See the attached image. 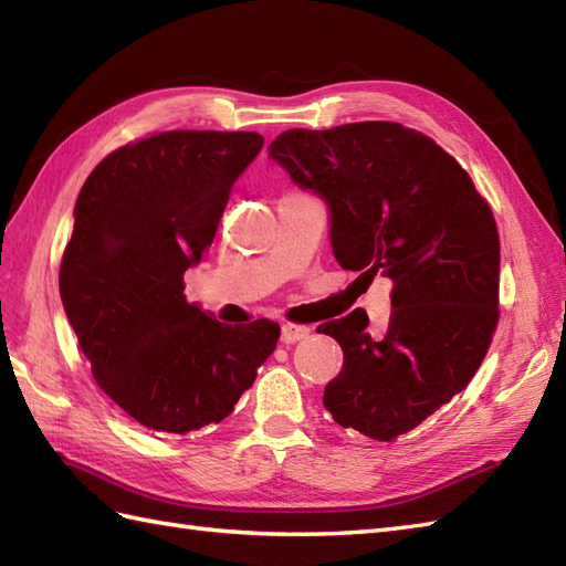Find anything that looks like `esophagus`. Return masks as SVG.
Masks as SVG:
<instances>
[{
  "label": "esophagus",
  "mask_w": 566,
  "mask_h": 566,
  "mask_svg": "<svg viewBox=\"0 0 566 566\" xmlns=\"http://www.w3.org/2000/svg\"><path fill=\"white\" fill-rule=\"evenodd\" d=\"M311 331L306 325H294V323H284L282 325V343L284 345H294L298 339H306Z\"/></svg>",
  "instance_id": "1"
}]
</instances>
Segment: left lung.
Returning <instances> with one entry per match:
<instances>
[{
	"label": "left lung",
	"mask_w": 566,
	"mask_h": 566,
	"mask_svg": "<svg viewBox=\"0 0 566 566\" xmlns=\"http://www.w3.org/2000/svg\"><path fill=\"white\" fill-rule=\"evenodd\" d=\"M301 190L327 205L343 270L392 280L384 335L361 308L318 327L343 347L325 386L335 422L398 439L475 376L499 321V233L470 176L429 137L398 123L286 129L270 147Z\"/></svg>",
	"instance_id": "1"
}]
</instances>
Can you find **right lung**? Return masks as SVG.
<instances>
[{
  "label": "right lung",
  "instance_id": "1",
  "mask_svg": "<svg viewBox=\"0 0 566 566\" xmlns=\"http://www.w3.org/2000/svg\"><path fill=\"white\" fill-rule=\"evenodd\" d=\"M262 144L258 133L154 135L105 156L76 197L62 306L101 390L154 431L221 422L277 347V323L223 325L182 294Z\"/></svg>",
  "mask_w": 566,
  "mask_h": 566
}]
</instances>
